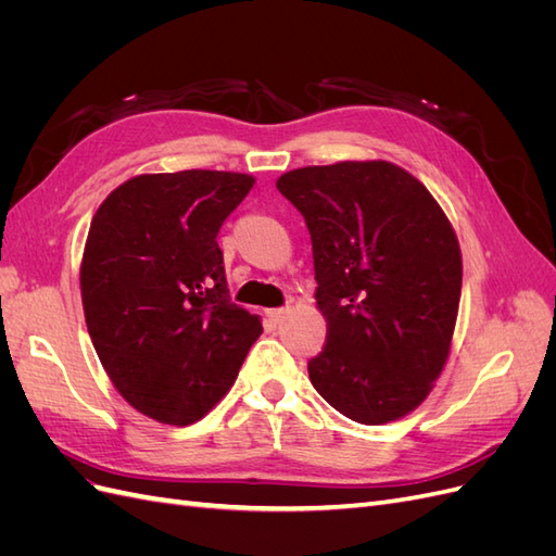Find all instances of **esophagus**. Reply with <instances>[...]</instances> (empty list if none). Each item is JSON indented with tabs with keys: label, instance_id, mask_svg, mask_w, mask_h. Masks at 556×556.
Instances as JSON below:
<instances>
[{
	"label": "esophagus",
	"instance_id": "1",
	"mask_svg": "<svg viewBox=\"0 0 556 556\" xmlns=\"http://www.w3.org/2000/svg\"><path fill=\"white\" fill-rule=\"evenodd\" d=\"M288 313H290V306H282V308H271V311H268V317H271L274 323L278 325V323H282L285 317H288Z\"/></svg>",
	"mask_w": 556,
	"mask_h": 556
}]
</instances>
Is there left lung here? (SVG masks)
I'll return each instance as SVG.
<instances>
[{
  "label": "left lung",
  "mask_w": 556,
  "mask_h": 556,
  "mask_svg": "<svg viewBox=\"0 0 556 556\" xmlns=\"http://www.w3.org/2000/svg\"><path fill=\"white\" fill-rule=\"evenodd\" d=\"M276 188L304 215L327 343L315 390L359 425L399 419L431 392L450 352L462 252L429 190L390 162L304 166Z\"/></svg>",
  "instance_id": "8db88e82"
}]
</instances>
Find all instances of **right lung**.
<instances>
[{"label":"right lung","mask_w":556,"mask_h":556,"mask_svg":"<svg viewBox=\"0 0 556 556\" xmlns=\"http://www.w3.org/2000/svg\"><path fill=\"white\" fill-rule=\"evenodd\" d=\"M252 182L206 169L137 176L92 217L80 266L90 339L115 390L157 422L204 417L262 333L231 304L217 245Z\"/></svg>","instance_id":"add662e5"}]
</instances>
